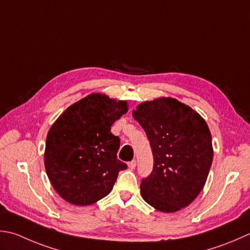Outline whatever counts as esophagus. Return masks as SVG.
I'll use <instances>...</instances> for the list:
<instances>
[{"label":"esophagus","mask_w":250,"mask_h":250,"mask_svg":"<svg viewBox=\"0 0 250 250\" xmlns=\"http://www.w3.org/2000/svg\"><path fill=\"white\" fill-rule=\"evenodd\" d=\"M128 166H129V168H131V169H134V168L136 167V160H132V161H130V163L128 164Z\"/></svg>","instance_id":"1"}]
</instances>
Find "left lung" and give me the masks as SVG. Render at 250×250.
I'll list each match as a JSON object with an SVG mask.
<instances>
[{"instance_id": "1", "label": "left lung", "mask_w": 250, "mask_h": 250, "mask_svg": "<svg viewBox=\"0 0 250 250\" xmlns=\"http://www.w3.org/2000/svg\"><path fill=\"white\" fill-rule=\"evenodd\" d=\"M132 116L144 129L154 156L153 171L141 182L142 197L161 212L188 206L202 192L212 164L206 121L171 97L142 103Z\"/></svg>"}]
</instances>
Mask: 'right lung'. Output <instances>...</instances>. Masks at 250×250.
I'll return each instance as SVG.
<instances>
[{
	"label": "right lung",
	"instance_id": "1",
	"mask_svg": "<svg viewBox=\"0 0 250 250\" xmlns=\"http://www.w3.org/2000/svg\"><path fill=\"white\" fill-rule=\"evenodd\" d=\"M128 111L125 101L92 93L62 112L48 131L44 165L66 202L89 206L110 193L126 165L117 158L120 139L111 125Z\"/></svg>",
	"mask_w": 250,
	"mask_h": 250
}]
</instances>
